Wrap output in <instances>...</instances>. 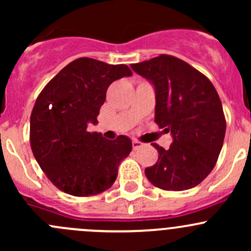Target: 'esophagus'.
<instances>
[{
    "mask_svg": "<svg viewBox=\"0 0 251 251\" xmlns=\"http://www.w3.org/2000/svg\"><path fill=\"white\" fill-rule=\"evenodd\" d=\"M132 147H133V149H135V151H136V149L141 148V147H142V143H141L140 141L133 140V141H132Z\"/></svg>",
    "mask_w": 251,
    "mask_h": 251,
    "instance_id": "1",
    "label": "esophagus"
}]
</instances>
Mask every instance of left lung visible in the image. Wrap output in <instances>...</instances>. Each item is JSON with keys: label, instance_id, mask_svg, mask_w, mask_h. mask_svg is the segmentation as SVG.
I'll return each mask as SVG.
<instances>
[{"label": "left lung", "instance_id": "obj_1", "mask_svg": "<svg viewBox=\"0 0 251 251\" xmlns=\"http://www.w3.org/2000/svg\"><path fill=\"white\" fill-rule=\"evenodd\" d=\"M155 87V123L174 142L158 151V161L146 169L147 178L164 191H186L211 173L226 133L222 103L214 85L184 60L160 54L131 64Z\"/></svg>", "mask_w": 251, "mask_h": 251}]
</instances>
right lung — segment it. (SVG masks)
Here are the masks:
<instances>
[{
	"instance_id": "right-lung-1",
	"label": "right lung",
	"mask_w": 251,
	"mask_h": 251,
	"mask_svg": "<svg viewBox=\"0 0 251 251\" xmlns=\"http://www.w3.org/2000/svg\"><path fill=\"white\" fill-rule=\"evenodd\" d=\"M131 75L125 64L78 58L37 97L30 116L32 153L47 178L64 193L90 197L113 186L132 142L126 136L105 140L100 133L88 132L87 124L97 123L110 83Z\"/></svg>"
}]
</instances>
